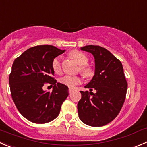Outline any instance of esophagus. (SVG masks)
I'll return each instance as SVG.
<instances>
[{"label":"esophagus","mask_w":147,"mask_h":147,"mask_svg":"<svg viewBox=\"0 0 147 147\" xmlns=\"http://www.w3.org/2000/svg\"><path fill=\"white\" fill-rule=\"evenodd\" d=\"M73 90H74L72 89V88H69V93H72V92H73Z\"/></svg>","instance_id":"obj_1"}]
</instances>
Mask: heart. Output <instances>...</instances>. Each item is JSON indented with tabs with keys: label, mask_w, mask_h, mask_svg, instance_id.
I'll list each match as a JSON object with an SVG mask.
<instances>
[{
	"label": "heart",
	"mask_w": 147,
	"mask_h": 147,
	"mask_svg": "<svg viewBox=\"0 0 147 147\" xmlns=\"http://www.w3.org/2000/svg\"><path fill=\"white\" fill-rule=\"evenodd\" d=\"M69 56L72 59H73L77 63L80 65V71L81 73L85 76H89L91 73V70L90 67L85 65L88 64V59L86 55L82 52L78 50H73L69 53ZM52 67L54 72L56 74L60 73L62 71V64H61L60 57L55 58L52 62ZM60 83L69 87V88H74L75 85H78L81 82V78L78 76H72V75H65L64 77L59 79Z\"/></svg>",
	"instance_id": "b5f03b06"
}]
</instances>
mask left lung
Wrapping results in <instances>:
<instances>
[{"instance_id": "obj_1", "label": "left lung", "mask_w": 147, "mask_h": 147, "mask_svg": "<svg viewBox=\"0 0 147 147\" xmlns=\"http://www.w3.org/2000/svg\"><path fill=\"white\" fill-rule=\"evenodd\" d=\"M80 49L93 55L95 69L92 79L85 86L93 96L89 95L88 91H80L82 97L78 104V116L88 126H105L118 116L126 98L128 85L123 65L102 47L88 45ZM92 89L96 90L95 94L92 92Z\"/></svg>"}]
</instances>
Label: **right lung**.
<instances>
[{"label": "right lung", "instance_id": "obj_1", "mask_svg": "<svg viewBox=\"0 0 147 147\" xmlns=\"http://www.w3.org/2000/svg\"><path fill=\"white\" fill-rule=\"evenodd\" d=\"M65 50L52 45H39L26 50L14 60L9 75L12 99L27 120L46 123L56 119L67 98L68 87L57 82L52 67L53 59ZM45 83L53 85L52 93L42 89Z\"/></svg>", "mask_w": 147, "mask_h": 147}]
</instances>
